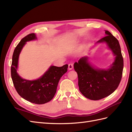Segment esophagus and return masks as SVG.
Instances as JSON below:
<instances>
[{"instance_id": "obj_1", "label": "esophagus", "mask_w": 132, "mask_h": 132, "mask_svg": "<svg viewBox=\"0 0 132 132\" xmlns=\"http://www.w3.org/2000/svg\"><path fill=\"white\" fill-rule=\"evenodd\" d=\"M73 68V64H72V63L69 64V65H68V69H69V70H72Z\"/></svg>"}]
</instances>
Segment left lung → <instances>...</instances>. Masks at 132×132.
Listing matches in <instances>:
<instances>
[{
	"label": "left lung",
	"mask_w": 132,
	"mask_h": 132,
	"mask_svg": "<svg viewBox=\"0 0 132 132\" xmlns=\"http://www.w3.org/2000/svg\"><path fill=\"white\" fill-rule=\"evenodd\" d=\"M106 36L95 44L104 43L115 56L114 62L106 68L92 64L87 56L82 57L74 64L78 77L80 92L86 98L98 100L113 93L120 82L123 70V58L118 40L110 32L105 31Z\"/></svg>",
	"instance_id": "obj_1"
}]
</instances>
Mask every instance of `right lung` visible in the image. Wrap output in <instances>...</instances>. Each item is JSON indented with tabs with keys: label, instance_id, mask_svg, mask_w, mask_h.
Masks as SVG:
<instances>
[{
	"label": "right lung",
	"instance_id": "add662e5",
	"mask_svg": "<svg viewBox=\"0 0 132 132\" xmlns=\"http://www.w3.org/2000/svg\"><path fill=\"white\" fill-rule=\"evenodd\" d=\"M37 39L35 34H30L21 40L12 56L11 76L16 91L26 100L36 104H44L51 101L56 92L61 77L67 72L68 64L61 67L50 65L39 78L28 80L18 75V60L20 53L27 42Z\"/></svg>",
	"mask_w": 132,
	"mask_h": 132
}]
</instances>
